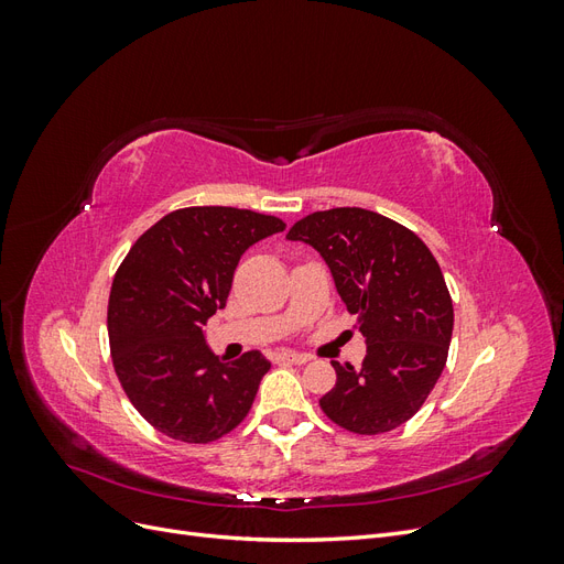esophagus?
<instances>
[{
  "mask_svg": "<svg viewBox=\"0 0 564 564\" xmlns=\"http://www.w3.org/2000/svg\"><path fill=\"white\" fill-rule=\"evenodd\" d=\"M275 362H280V365H305V362H311V355L284 350V352L275 355Z\"/></svg>",
  "mask_w": 564,
  "mask_h": 564,
  "instance_id": "34e87169",
  "label": "esophagus"
}]
</instances>
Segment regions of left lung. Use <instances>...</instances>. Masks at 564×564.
<instances>
[{"mask_svg": "<svg viewBox=\"0 0 564 564\" xmlns=\"http://www.w3.org/2000/svg\"><path fill=\"white\" fill-rule=\"evenodd\" d=\"M286 240L329 265L367 344L362 367L332 362L336 386L322 412L357 435L398 429L431 395L449 352L454 308L435 256L412 230L360 207L305 216Z\"/></svg>", "mask_w": 564, "mask_h": 564, "instance_id": "left-lung-1", "label": "left lung"}]
</instances>
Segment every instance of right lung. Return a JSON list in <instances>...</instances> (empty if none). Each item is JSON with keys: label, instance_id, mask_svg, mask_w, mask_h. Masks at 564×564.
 <instances>
[{"label": "right lung", "instance_id": "obj_1", "mask_svg": "<svg viewBox=\"0 0 564 564\" xmlns=\"http://www.w3.org/2000/svg\"><path fill=\"white\" fill-rule=\"evenodd\" d=\"M282 230L249 209L187 207L129 249L108 301L110 352L127 398L160 433L204 445L249 414L270 362L259 350L216 357L204 324L226 308L242 253Z\"/></svg>", "mask_w": 564, "mask_h": 564}]
</instances>
